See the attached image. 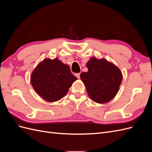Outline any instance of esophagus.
Here are the masks:
<instances>
[{"label":"esophagus","instance_id":"obj_1","mask_svg":"<svg viewBox=\"0 0 152 152\" xmlns=\"http://www.w3.org/2000/svg\"><path fill=\"white\" fill-rule=\"evenodd\" d=\"M75 75L77 77V78L78 79H80V73H75Z\"/></svg>","mask_w":152,"mask_h":152}]
</instances>
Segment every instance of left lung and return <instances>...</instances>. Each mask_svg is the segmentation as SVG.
I'll return each instance as SVG.
<instances>
[{"mask_svg":"<svg viewBox=\"0 0 152 152\" xmlns=\"http://www.w3.org/2000/svg\"><path fill=\"white\" fill-rule=\"evenodd\" d=\"M88 72L80 74L87 94L98 103H105L112 99L118 93L122 80L121 70L106 59L91 58L87 63Z\"/></svg>","mask_w":152,"mask_h":152,"instance_id":"8db88e82","label":"left lung"}]
</instances>
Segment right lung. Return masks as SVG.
Wrapping results in <instances>:
<instances>
[{
    "label": "right lung",
    "mask_w": 152,
    "mask_h": 152,
    "mask_svg": "<svg viewBox=\"0 0 152 152\" xmlns=\"http://www.w3.org/2000/svg\"><path fill=\"white\" fill-rule=\"evenodd\" d=\"M77 79L72 75L69 66L57 58L53 60L44 59L31 75V83L35 91L49 102L61 99Z\"/></svg>",
    "instance_id": "right-lung-1"
}]
</instances>
